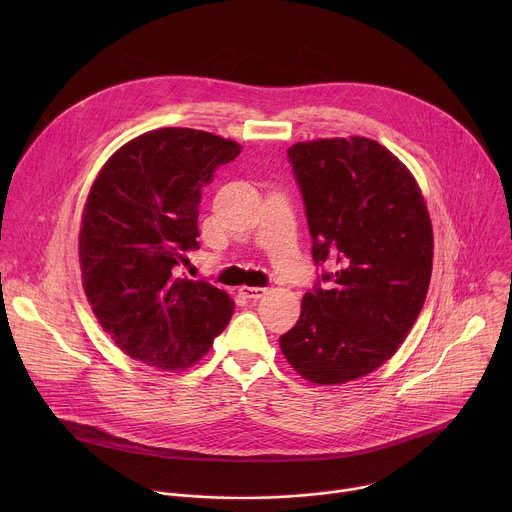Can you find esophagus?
Returning <instances> with one entry per match:
<instances>
[{
	"mask_svg": "<svg viewBox=\"0 0 512 512\" xmlns=\"http://www.w3.org/2000/svg\"><path fill=\"white\" fill-rule=\"evenodd\" d=\"M239 291H241V294H243L245 298H249V300H259V298H263V296L267 294V287H249V285H243Z\"/></svg>",
	"mask_w": 512,
	"mask_h": 512,
	"instance_id": "1",
	"label": "esophagus"
}]
</instances>
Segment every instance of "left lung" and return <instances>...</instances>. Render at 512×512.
Wrapping results in <instances>:
<instances>
[{"label": "left lung", "instance_id": "left-lung-1", "mask_svg": "<svg viewBox=\"0 0 512 512\" xmlns=\"http://www.w3.org/2000/svg\"><path fill=\"white\" fill-rule=\"evenodd\" d=\"M287 158L314 263L336 271L318 277L279 346L310 383L342 385L379 369L413 328L431 279L429 212L413 174L375 139L300 141Z\"/></svg>", "mask_w": 512, "mask_h": 512}]
</instances>
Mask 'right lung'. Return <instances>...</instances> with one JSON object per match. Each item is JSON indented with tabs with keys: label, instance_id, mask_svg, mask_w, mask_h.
<instances>
[{
	"label": "right lung",
	"instance_id": "obj_1",
	"mask_svg": "<svg viewBox=\"0 0 512 512\" xmlns=\"http://www.w3.org/2000/svg\"><path fill=\"white\" fill-rule=\"evenodd\" d=\"M237 141L188 127L143 133L119 148L89 192L79 235L83 287L103 330L131 358L186 369L221 334L235 302L178 275L198 249V204Z\"/></svg>",
	"mask_w": 512,
	"mask_h": 512
}]
</instances>
